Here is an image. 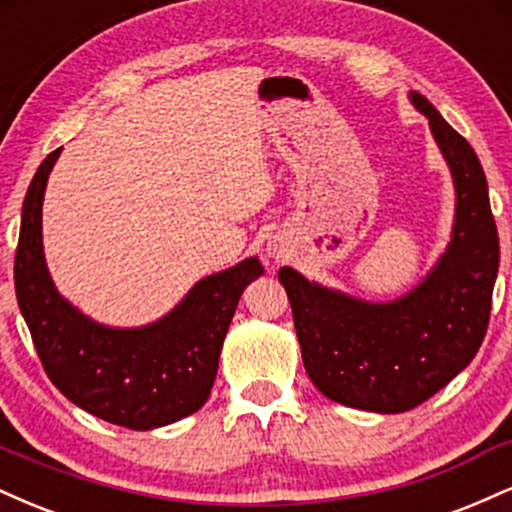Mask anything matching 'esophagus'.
Wrapping results in <instances>:
<instances>
[{"label":"esophagus","mask_w":512,"mask_h":512,"mask_svg":"<svg viewBox=\"0 0 512 512\" xmlns=\"http://www.w3.org/2000/svg\"><path fill=\"white\" fill-rule=\"evenodd\" d=\"M269 250H272L274 260H281V257H284V250H281V248H269Z\"/></svg>","instance_id":"1"}]
</instances>
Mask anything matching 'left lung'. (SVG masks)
<instances>
[{
  "mask_svg": "<svg viewBox=\"0 0 512 512\" xmlns=\"http://www.w3.org/2000/svg\"><path fill=\"white\" fill-rule=\"evenodd\" d=\"M411 101L431 122L457 190L452 240L436 269L392 303L358 301L279 269L310 380L334 402L380 414L419 407L469 366L486 337L498 272V231L477 154L421 93Z\"/></svg>",
  "mask_w": 512,
  "mask_h": 512,
  "instance_id": "obj_1",
  "label": "left lung"
}]
</instances>
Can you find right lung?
Returning <instances> with one entry per match:
<instances>
[{
    "instance_id": "add662e5",
    "label": "right lung",
    "mask_w": 512,
    "mask_h": 512,
    "mask_svg": "<svg viewBox=\"0 0 512 512\" xmlns=\"http://www.w3.org/2000/svg\"><path fill=\"white\" fill-rule=\"evenodd\" d=\"M62 149L33 175L21 211L14 284L40 363L69 402L98 419L149 431L207 402L240 296L264 269L257 257L207 276L173 313L139 330L88 320L57 293L43 257V195Z\"/></svg>"
}]
</instances>
